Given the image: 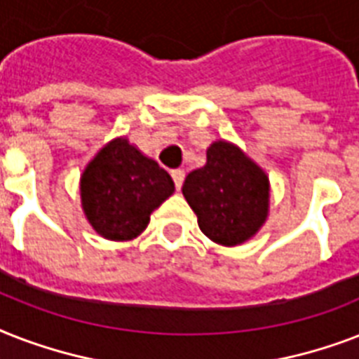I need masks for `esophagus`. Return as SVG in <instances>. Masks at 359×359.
Segmentation results:
<instances>
[{"mask_svg":"<svg viewBox=\"0 0 359 359\" xmlns=\"http://www.w3.org/2000/svg\"><path fill=\"white\" fill-rule=\"evenodd\" d=\"M171 177H173L177 190H180V188H182V184H184V177H186L184 171H182V169H173V171H171Z\"/></svg>","mask_w":359,"mask_h":359,"instance_id":"obj_1","label":"esophagus"}]
</instances>
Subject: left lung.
I'll use <instances>...</instances> for the list:
<instances>
[{"label": "left lung", "instance_id": "left-lung-1", "mask_svg": "<svg viewBox=\"0 0 359 359\" xmlns=\"http://www.w3.org/2000/svg\"><path fill=\"white\" fill-rule=\"evenodd\" d=\"M182 194L199 229L218 244H242L266 219L268 177L225 141L210 145L207 163L186 177Z\"/></svg>", "mask_w": 359, "mask_h": 359}]
</instances>
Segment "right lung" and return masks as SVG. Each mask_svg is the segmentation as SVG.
<instances>
[{
  "mask_svg": "<svg viewBox=\"0 0 359 359\" xmlns=\"http://www.w3.org/2000/svg\"><path fill=\"white\" fill-rule=\"evenodd\" d=\"M173 191L168 171L126 140L108 143L81 177L83 212L108 240L135 238Z\"/></svg>",
  "mask_w": 359,
  "mask_h": 359,
  "instance_id": "add662e5",
  "label": "right lung"
}]
</instances>
